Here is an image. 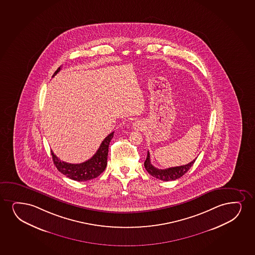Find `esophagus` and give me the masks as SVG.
<instances>
[{
  "label": "esophagus",
  "instance_id": "obj_1",
  "mask_svg": "<svg viewBox=\"0 0 255 255\" xmlns=\"http://www.w3.org/2000/svg\"><path fill=\"white\" fill-rule=\"evenodd\" d=\"M133 128L136 130H141L142 128H143V125H142V123H139V122H136V123H133Z\"/></svg>",
  "mask_w": 255,
  "mask_h": 255
}]
</instances>
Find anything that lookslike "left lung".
Masks as SVG:
<instances>
[{
    "label": "left lung",
    "mask_w": 255,
    "mask_h": 255,
    "mask_svg": "<svg viewBox=\"0 0 255 255\" xmlns=\"http://www.w3.org/2000/svg\"><path fill=\"white\" fill-rule=\"evenodd\" d=\"M197 158H195L194 160L190 162L189 164H184V165H180V166H175V167L167 168V169H158L154 167L151 164V159H150V153L147 152V157L144 163L145 170L147 171L149 174L152 175V177L158 178L159 180L163 181H171L176 180L177 178L182 177L183 175L185 174L190 168L193 165L194 163L196 161Z\"/></svg>",
    "instance_id": "1"
}]
</instances>
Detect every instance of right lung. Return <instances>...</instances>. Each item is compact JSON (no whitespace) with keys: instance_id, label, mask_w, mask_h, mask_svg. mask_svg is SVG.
Wrapping results in <instances>:
<instances>
[{"instance_id":"1","label":"right lung","mask_w":255,"mask_h":255,"mask_svg":"<svg viewBox=\"0 0 255 255\" xmlns=\"http://www.w3.org/2000/svg\"><path fill=\"white\" fill-rule=\"evenodd\" d=\"M60 70H61V66L58 68V70L55 71L52 77H54ZM113 136L114 132L107 136L106 138L103 139L97 152L93 155V157L88 159L87 161L80 163V164H70L65 161H61L53 153V152L51 151L55 166L61 173L72 180L82 182V181L91 180L96 178L99 175L102 174L106 168L109 145Z\"/></svg>"}]
</instances>
